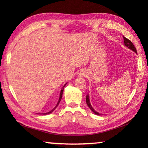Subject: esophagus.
Wrapping results in <instances>:
<instances>
[{"instance_id": "34e87169", "label": "esophagus", "mask_w": 148, "mask_h": 148, "mask_svg": "<svg viewBox=\"0 0 148 148\" xmlns=\"http://www.w3.org/2000/svg\"><path fill=\"white\" fill-rule=\"evenodd\" d=\"M87 76V73L86 71H84V70L83 71H80L79 72V73L77 74V76L80 77H86Z\"/></svg>"}]
</instances>
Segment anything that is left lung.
Instances as JSON below:
<instances>
[{
	"mask_svg": "<svg viewBox=\"0 0 148 148\" xmlns=\"http://www.w3.org/2000/svg\"><path fill=\"white\" fill-rule=\"evenodd\" d=\"M123 39H124V45H125V46H126L127 47V48H129V49H131V50H132L133 51H134L135 53H136V54H137V50H136V48H135V46H134L133 43L129 39H127L126 37H125L124 36H123ZM86 103H87L88 106L89 107V108L91 109V111H92L94 113V114H97V115H99V116H100V115H102V114H100V113H99V112H98L97 111H95V109H94L92 108V105H91L90 102V97H89V95H88H88H87L86 97Z\"/></svg>",
	"mask_w": 148,
	"mask_h": 148,
	"instance_id": "obj_1",
	"label": "left lung"
}]
</instances>
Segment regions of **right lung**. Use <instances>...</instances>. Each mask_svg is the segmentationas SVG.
I'll return each instance as SVG.
<instances>
[{
  "instance_id": "1",
  "label": "right lung",
  "mask_w": 148,
  "mask_h": 148,
  "mask_svg": "<svg viewBox=\"0 0 148 148\" xmlns=\"http://www.w3.org/2000/svg\"><path fill=\"white\" fill-rule=\"evenodd\" d=\"M67 83H65L64 85V86L62 87V90H61V91H60V97H59V99H58V102H57V103H56V106L54 108H53L52 110H51V111H49L48 112H46V113H42V114H50V113H51L53 111H54V110L57 108L58 107V104H59V103H60V102L61 101V100H62V95H63V92H64V87L65 86V85L66 84H67Z\"/></svg>"
}]
</instances>
